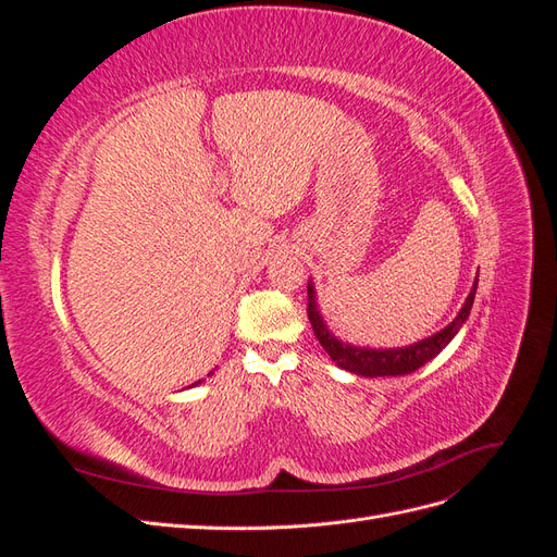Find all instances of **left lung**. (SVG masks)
<instances>
[{
	"instance_id": "obj_1",
	"label": "left lung",
	"mask_w": 557,
	"mask_h": 557,
	"mask_svg": "<svg viewBox=\"0 0 557 557\" xmlns=\"http://www.w3.org/2000/svg\"><path fill=\"white\" fill-rule=\"evenodd\" d=\"M476 285H479V276L474 278V285H471L465 305L458 311V315L453 318V323H448L444 330H440L432 336H425V339H420L411 346H401V348H367V346H352L348 342H342L339 336H336L327 327L323 313H320V309H318L313 281H309V309H307V313H309L315 339L320 342V346L325 348L327 356L342 369H346V372L364 376V379L404 376V374L416 372V369H420L425 362H430L432 358L440 356V352L453 342V336L462 330V325L467 323V318H469L471 305H474Z\"/></svg>"
}]
</instances>
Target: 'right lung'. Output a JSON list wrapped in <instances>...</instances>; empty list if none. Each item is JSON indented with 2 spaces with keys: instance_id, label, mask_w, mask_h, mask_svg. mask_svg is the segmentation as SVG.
I'll use <instances>...</instances> for the list:
<instances>
[{
  "instance_id": "right-lung-1",
  "label": "right lung",
  "mask_w": 557,
  "mask_h": 557,
  "mask_svg": "<svg viewBox=\"0 0 557 557\" xmlns=\"http://www.w3.org/2000/svg\"><path fill=\"white\" fill-rule=\"evenodd\" d=\"M199 383H201V381H197V383H193V385H199Z\"/></svg>"
}]
</instances>
